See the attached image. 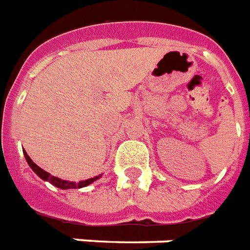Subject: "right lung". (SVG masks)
I'll return each mask as SVG.
<instances>
[{"label":"right lung","instance_id":"right-lung-1","mask_svg":"<svg viewBox=\"0 0 250 250\" xmlns=\"http://www.w3.org/2000/svg\"><path fill=\"white\" fill-rule=\"evenodd\" d=\"M23 155H25V159H26L27 164L30 166V168L33 171L36 172V175L42 179V180H45V182H49L50 184H53L57 188H61V189H77V188H83V187H87L90 186L91 183L97 182L98 179H101L102 175H98V176H94L91 179H87V180H82V182H68V180H63V179H61V177L53 176V175H50L49 172H46L45 169H42L41 167H38L36 163L33 162L30 159V156L27 155L26 151L23 149Z\"/></svg>","mask_w":250,"mask_h":250}]
</instances>
